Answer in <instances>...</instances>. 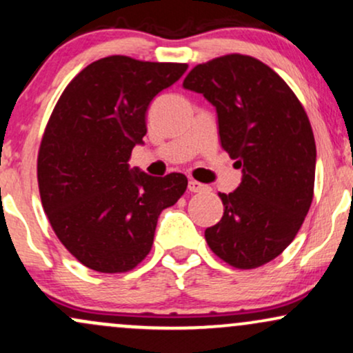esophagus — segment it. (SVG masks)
<instances>
[{
    "label": "esophagus",
    "mask_w": 353,
    "mask_h": 353,
    "mask_svg": "<svg viewBox=\"0 0 353 353\" xmlns=\"http://www.w3.org/2000/svg\"><path fill=\"white\" fill-rule=\"evenodd\" d=\"M188 189L190 190V192H202V190L205 189V185L201 184V182H197V181H189Z\"/></svg>",
    "instance_id": "obj_1"
}]
</instances>
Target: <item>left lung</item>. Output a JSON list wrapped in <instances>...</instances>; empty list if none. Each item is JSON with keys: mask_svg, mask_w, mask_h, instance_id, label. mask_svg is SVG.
<instances>
[{"mask_svg": "<svg viewBox=\"0 0 353 353\" xmlns=\"http://www.w3.org/2000/svg\"><path fill=\"white\" fill-rule=\"evenodd\" d=\"M182 86L216 108L221 145L241 185L219 194L224 216L205 229L214 254L236 269H255L281 255L309 212L315 139L294 91L262 61L225 54L197 64Z\"/></svg>", "mask_w": 353, "mask_h": 353, "instance_id": "left-lung-1", "label": "left lung"}]
</instances>
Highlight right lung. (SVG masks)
I'll return each mask as SVG.
<instances>
[{
	"label": "right lung",
	"instance_id": "1",
	"mask_svg": "<svg viewBox=\"0 0 353 353\" xmlns=\"http://www.w3.org/2000/svg\"><path fill=\"white\" fill-rule=\"evenodd\" d=\"M184 63L108 56L84 68L52 109L38 152L43 209L61 244L96 272L132 270L151 252L157 217L188 189L184 174L129 169L154 96Z\"/></svg>",
	"mask_w": 353,
	"mask_h": 353
}]
</instances>
